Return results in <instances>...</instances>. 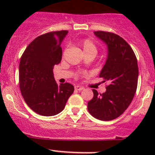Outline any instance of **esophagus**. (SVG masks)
<instances>
[{"mask_svg":"<svg viewBox=\"0 0 155 155\" xmlns=\"http://www.w3.org/2000/svg\"><path fill=\"white\" fill-rule=\"evenodd\" d=\"M84 87H82V86H79V85H76V86H75V90L76 91H82L83 90Z\"/></svg>","mask_w":155,"mask_h":155,"instance_id":"34e87169","label":"esophagus"}]
</instances>
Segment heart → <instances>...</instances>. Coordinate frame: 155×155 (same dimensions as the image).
Here are the masks:
<instances>
[{
    "instance_id": "1",
    "label": "heart",
    "mask_w": 155,
    "mask_h": 155,
    "mask_svg": "<svg viewBox=\"0 0 155 155\" xmlns=\"http://www.w3.org/2000/svg\"><path fill=\"white\" fill-rule=\"evenodd\" d=\"M77 45L79 46L83 51L84 54L85 55L89 54H96L97 48L96 45L94 44L93 41L90 39H82L80 40L77 43Z\"/></svg>"
}]
</instances>
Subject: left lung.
<instances>
[{
  "label": "left lung",
  "mask_w": 155,
  "mask_h": 155,
  "mask_svg": "<svg viewBox=\"0 0 155 155\" xmlns=\"http://www.w3.org/2000/svg\"><path fill=\"white\" fill-rule=\"evenodd\" d=\"M94 34L107 45V59L100 77L109 85L105 93L92 90L94 97L87 109L97 119L111 121L123 114L134 99L138 82L137 59L130 46L118 34L102 31Z\"/></svg>",
  "instance_id": "8db88e82"
}]
</instances>
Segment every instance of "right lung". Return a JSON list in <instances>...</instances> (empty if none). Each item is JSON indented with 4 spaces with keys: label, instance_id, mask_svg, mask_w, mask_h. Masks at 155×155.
I'll return each instance as SVG.
<instances>
[{
    "label": "right lung",
    "instance_id": "add662e5",
    "mask_svg": "<svg viewBox=\"0 0 155 155\" xmlns=\"http://www.w3.org/2000/svg\"><path fill=\"white\" fill-rule=\"evenodd\" d=\"M68 31L39 36L28 46L19 63V87L28 106L43 116H52L64 109L73 93L71 84L58 85L53 68L61 61L62 41Z\"/></svg>",
    "mask_w": 155,
    "mask_h": 155
}]
</instances>
